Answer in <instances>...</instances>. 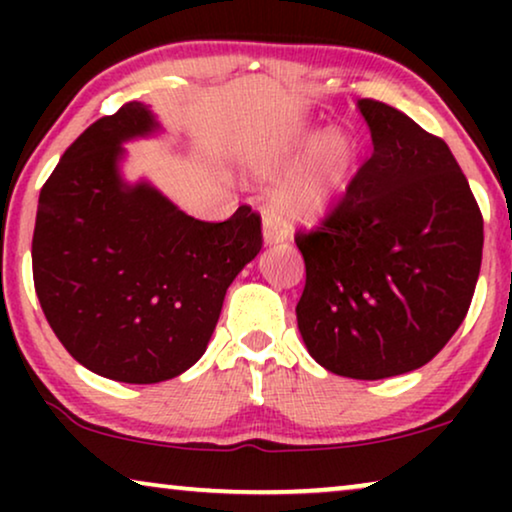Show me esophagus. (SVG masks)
<instances>
[{"label": "esophagus", "instance_id": "obj_1", "mask_svg": "<svg viewBox=\"0 0 512 512\" xmlns=\"http://www.w3.org/2000/svg\"><path fill=\"white\" fill-rule=\"evenodd\" d=\"M263 237L268 244H275V242H284L289 240V228H286V223H282L275 216L265 214L263 219Z\"/></svg>", "mask_w": 512, "mask_h": 512}]
</instances>
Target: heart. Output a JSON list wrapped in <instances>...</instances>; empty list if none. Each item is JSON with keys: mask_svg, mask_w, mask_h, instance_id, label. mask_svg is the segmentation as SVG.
Returning <instances> with one entry per match:
<instances>
[{"mask_svg": "<svg viewBox=\"0 0 512 512\" xmlns=\"http://www.w3.org/2000/svg\"><path fill=\"white\" fill-rule=\"evenodd\" d=\"M307 151H312L310 156L275 188L270 198L272 212L289 223L324 219L345 195L356 165L354 142L347 135L324 137L312 128H289L272 137L251 158L254 172L272 174L289 167Z\"/></svg>", "mask_w": 512, "mask_h": 512, "instance_id": "heart-1", "label": "heart"}]
</instances>
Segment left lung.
Here are the masks:
<instances>
[{
    "instance_id": "8db88e82",
    "label": "left lung",
    "mask_w": 512,
    "mask_h": 512,
    "mask_svg": "<svg viewBox=\"0 0 512 512\" xmlns=\"http://www.w3.org/2000/svg\"><path fill=\"white\" fill-rule=\"evenodd\" d=\"M373 156L321 226L298 230L307 352L335 375L382 380L429 363L464 321L482 214L450 146L389 104L359 100Z\"/></svg>"
}]
</instances>
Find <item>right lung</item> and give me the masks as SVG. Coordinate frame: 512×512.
I'll use <instances>...</instances> for the list:
<instances>
[{
	"instance_id": "1",
	"label": "right lung",
	"mask_w": 512,
	"mask_h": 512,
	"mask_svg": "<svg viewBox=\"0 0 512 512\" xmlns=\"http://www.w3.org/2000/svg\"><path fill=\"white\" fill-rule=\"evenodd\" d=\"M156 128L128 102L83 130L41 188L32 237L53 333L81 366L128 384L172 380L205 354L228 286L263 247L249 205L209 223L123 184L121 142Z\"/></svg>"
}]
</instances>
